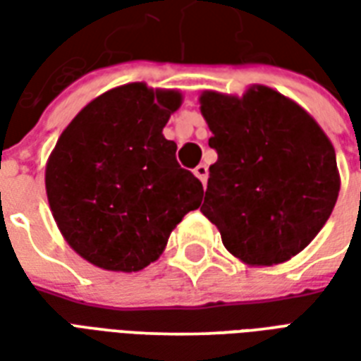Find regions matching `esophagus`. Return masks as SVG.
<instances>
[{"instance_id":"esophagus-1","label":"esophagus","mask_w":361,"mask_h":361,"mask_svg":"<svg viewBox=\"0 0 361 361\" xmlns=\"http://www.w3.org/2000/svg\"><path fill=\"white\" fill-rule=\"evenodd\" d=\"M193 173H195L197 178H199V180H201V183H207V178H209V168H207V166L204 164H199L195 168V170H193Z\"/></svg>"}]
</instances>
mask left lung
I'll return each instance as SVG.
<instances>
[{"label": "left lung", "instance_id": "8db88e82", "mask_svg": "<svg viewBox=\"0 0 361 361\" xmlns=\"http://www.w3.org/2000/svg\"><path fill=\"white\" fill-rule=\"evenodd\" d=\"M219 160L201 212L247 265L284 263L325 226L341 191L336 154L307 111L269 87L201 94Z\"/></svg>", "mask_w": 361, "mask_h": 361}]
</instances>
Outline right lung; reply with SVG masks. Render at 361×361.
Segmentation results:
<instances>
[{
	"label": "right lung",
	"instance_id": "1",
	"mask_svg": "<svg viewBox=\"0 0 361 361\" xmlns=\"http://www.w3.org/2000/svg\"><path fill=\"white\" fill-rule=\"evenodd\" d=\"M178 90L129 82L87 104L58 139L46 193L67 243L106 271L154 263L170 232L203 201V183L176 160L162 129Z\"/></svg>",
	"mask_w": 361,
	"mask_h": 361
}]
</instances>
